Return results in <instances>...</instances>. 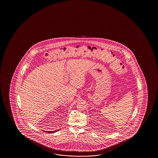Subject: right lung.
Masks as SVG:
<instances>
[{"instance_id": "right-lung-1", "label": "right lung", "mask_w": 158, "mask_h": 158, "mask_svg": "<svg viewBox=\"0 0 158 158\" xmlns=\"http://www.w3.org/2000/svg\"><path fill=\"white\" fill-rule=\"evenodd\" d=\"M58 131H59V130H58ZM58 131H51V132H49V133H53V132H56ZM45 132H46V131H45Z\"/></svg>"}]
</instances>
